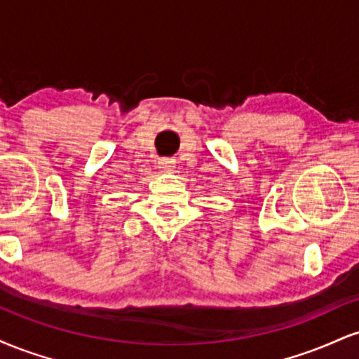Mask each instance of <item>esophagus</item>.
I'll return each mask as SVG.
<instances>
[{"label": "esophagus", "mask_w": 359, "mask_h": 359, "mask_svg": "<svg viewBox=\"0 0 359 359\" xmlns=\"http://www.w3.org/2000/svg\"><path fill=\"white\" fill-rule=\"evenodd\" d=\"M174 160H168V158H162L158 162V168L160 170H163V172H170L172 168H174Z\"/></svg>", "instance_id": "esophagus-1"}]
</instances>
